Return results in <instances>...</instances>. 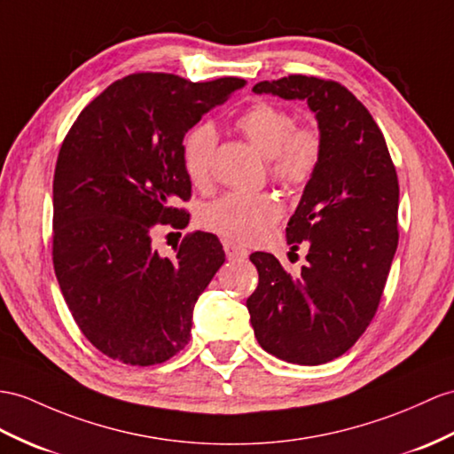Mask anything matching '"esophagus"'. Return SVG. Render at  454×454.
Returning <instances> with one entry per match:
<instances>
[{
    "mask_svg": "<svg viewBox=\"0 0 454 454\" xmlns=\"http://www.w3.org/2000/svg\"><path fill=\"white\" fill-rule=\"evenodd\" d=\"M223 248H225L227 258L233 260V262H240V260H247V258H248V250L239 247V245H235V242L225 240V242H223Z\"/></svg>",
    "mask_w": 454,
    "mask_h": 454,
    "instance_id": "34e87169",
    "label": "esophagus"
}]
</instances>
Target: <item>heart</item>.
I'll list each match as a JSON object with an SVG mask.
<instances>
[{
	"instance_id": "heart-1",
	"label": "heart",
	"mask_w": 454,
	"mask_h": 454,
	"mask_svg": "<svg viewBox=\"0 0 454 454\" xmlns=\"http://www.w3.org/2000/svg\"><path fill=\"white\" fill-rule=\"evenodd\" d=\"M237 129L268 158L273 179L286 186L304 184L322 160L324 138L314 123L294 125L291 112L271 102H256L237 117ZM217 135L198 123L183 142V165L194 186L209 184ZM283 214L271 192H225L202 209V225L235 242H258Z\"/></svg>"
}]
</instances>
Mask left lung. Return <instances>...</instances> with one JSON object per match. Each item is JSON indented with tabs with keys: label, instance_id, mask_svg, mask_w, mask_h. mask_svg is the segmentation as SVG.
<instances>
[{
	"label": "left lung",
	"instance_id": "obj_1",
	"mask_svg": "<svg viewBox=\"0 0 454 454\" xmlns=\"http://www.w3.org/2000/svg\"><path fill=\"white\" fill-rule=\"evenodd\" d=\"M252 90L304 99L322 130V160L286 225L308 263L293 278L273 254H250L260 281L247 301L263 350L317 366L345 355L378 312L399 245V179L383 132L342 84L289 74Z\"/></svg>",
	"mask_w": 454,
	"mask_h": 454
}]
</instances>
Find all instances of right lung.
I'll return each instance as SVG.
<instances>
[{
    "mask_svg": "<svg viewBox=\"0 0 454 454\" xmlns=\"http://www.w3.org/2000/svg\"><path fill=\"white\" fill-rule=\"evenodd\" d=\"M245 81L191 82L135 73L109 84L65 137L53 175V270L82 335L106 356L153 366L191 340L192 310L225 262L212 233L186 235L175 258L152 247L184 229L191 198L183 138Z\"/></svg>",
    "mask_w": 454,
    "mask_h": 454,
    "instance_id": "1",
    "label": "right lung"
}]
</instances>
